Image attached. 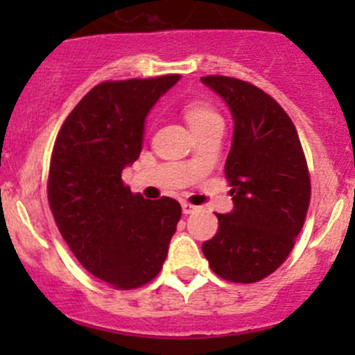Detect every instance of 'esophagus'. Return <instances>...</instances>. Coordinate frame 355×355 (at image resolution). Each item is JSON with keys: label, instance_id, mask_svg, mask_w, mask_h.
<instances>
[{"label": "esophagus", "instance_id": "34e87169", "mask_svg": "<svg viewBox=\"0 0 355 355\" xmlns=\"http://www.w3.org/2000/svg\"><path fill=\"white\" fill-rule=\"evenodd\" d=\"M182 211H184V214H192L194 211H198V206L191 202H182Z\"/></svg>", "mask_w": 355, "mask_h": 355}]
</instances>
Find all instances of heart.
Instances as JSON below:
<instances>
[{
  "instance_id": "obj_1",
  "label": "heart",
  "mask_w": 355,
  "mask_h": 355,
  "mask_svg": "<svg viewBox=\"0 0 355 355\" xmlns=\"http://www.w3.org/2000/svg\"><path fill=\"white\" fill-rule=\"evenodd\" d=\"M185 118L192 128L207 120H214V118H218V114L202 103H191V105L185 106Z\"/></svg>"
}]
</instances>
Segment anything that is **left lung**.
<instances>
[{"mask_svg":"<svg viewBox=\"0 0 355 355\" xmlns=\"http://www.w3.org/2000/svg\"><path fill=\"white\" fill-rule=\"evenodd\" d=\"M230 108L234 139L225 163L234 209L216 214L202 252L218 277L254 284L282 266L302 230L311 180L295 125L271 96L249 82L200 78Z\"/></svg>","mask_w":355,"mask_h":355,"instance_id":"obj_1","label":"left lung"}]
</instances>
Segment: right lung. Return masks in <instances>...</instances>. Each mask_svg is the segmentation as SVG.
<instances>
[{
	"mask_svg": "<svg viewBox=\"0 0 355 355\" xmlns=\"http://www.w3.org/2000/svg\"><path fill=\"white\" fill-rule=\"evenodd\" d=\"M180 75L103 82L71 110L56 137L48 199L78 263L130 290L159 273L182 216L171 198L148 200L121 180L142 149L146 116Z\"/></svg>",
	"mask_w": 355,
	"mask_h": 355,
	"instance_id": "add662e5",
	"label": "right lung"
}]
</instances>
